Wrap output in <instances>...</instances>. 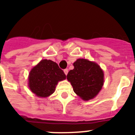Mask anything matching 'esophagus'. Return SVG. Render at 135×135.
Instances as JSON below:
<instances>
[{"instance_id":"1","label":"esophagus","mask_w":135,"mask_h":135,"mask_svg":"<svg viewBox=\"0 0 135 135\" xmlns=\"http://www.w3.org/2000/svg\"><path fill=\"white\" fill-rule=\"evenodd\" d=\"M64 71V73H65V75L68 74V69H65Z\"/></svg>"}]
</instances>
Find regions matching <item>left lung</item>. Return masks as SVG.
I'll return each instance as SVG.
<instances>
[{
  "label": "left lung",
  "mask_w": 135,
  "mask_h": 135,
  "mask_svg": "<svg viewBox=\"0 0 135 135\" xmlns=\"http://www.w3.org/2000/svg\"><path fill=\"white\" fill-rule=\"evenodd\" d=\"M74 68L67 75L75 93L84 101L93 99L101 90L104 74L99 65L86 59H78L74 63Z\"/></svg>",
  "instance_id": "8db88e82"
}]
</instances>
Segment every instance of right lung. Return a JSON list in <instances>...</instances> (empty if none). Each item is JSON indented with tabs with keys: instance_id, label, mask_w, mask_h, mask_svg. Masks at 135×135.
<instances>
[{
	"instance_id": "1",
	"label": "right lung",
	"mask_w": 135,
	"mask_h": 135,
	"mask_svg": "<svg viewBox=\"0 0 135 135\" xmlns=\"http://www.w3.org/2000/svg\"><path fill=\"white\" fill-rule=\"evenodd\" d=\"M65 78L64 71L57 63L42 59L30 72L28 86L36 96L47 97L54 93L58 82Z\"/></svg>"
}]
</instances>
